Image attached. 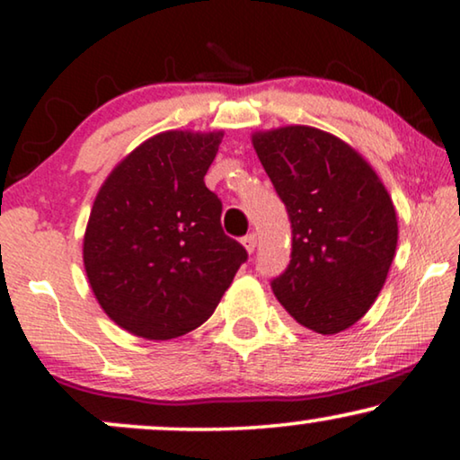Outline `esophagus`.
<instances>
[{
    "instance_id": "1",
    "label": "esophagus",
    "mask_w": 460,
    "mask_h": 460,
    "mask_svg": "<svg viewBox=\"0 0 460 460\" xmlns=\"http://www.w3.org/2000/svg\"><path fill=\"white\" fill-rule=\"evenodd\" d=\"M243 247L249 251V253H253L255 247H257V236L255 234H247L243 236Z\"/></svg>"
}]
</instances>
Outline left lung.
Instances as JSON below:
<instances>
[{
  "label": "left lung",
  "mask_w": 460,
  "mask_h": 460,
  "mask_svg": "<svg viewBox=\"0 0 460 460\" xmlns=\"http://www.w3.org/2000/svg\"><path fill=\"white\" fill-rule=\"evenodd\" d=\"M253 148L291 219V261L270 282L301 326L335 335L370 310L398 244L392 199L373 167L307 125L253 134Z\"/></svg>",
  "instance_id": "8db88e82"
}]
</instances>
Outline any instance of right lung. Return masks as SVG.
I'll use <instances>...</instances> for the list:
<instances>
[{
  "label": "right lung",
  "mask_w": 460,
  "mask_h": 460,
  "mask_svg": "<svg viewBox=\"0 0 460 460\" xmlns=\"http://www.w3.org/2000/svg\"><path fill=\"white\" fill-rule=\"evenodd\" d=\"M222 131H163L100 188L84 238L87 280L111 320L165 341L205 323L247 251L222 230V200L205 186Z\"/></svg>",
  "instance_id": "obj_1"
}]
</instances>
